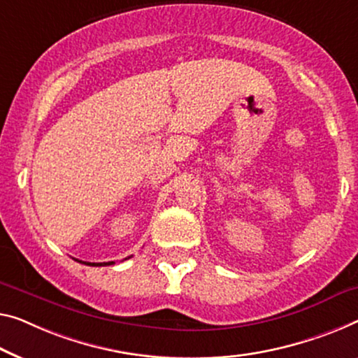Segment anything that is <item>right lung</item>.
I'll return each mask as SVG.
<instances>
[{"instance_id":"right-lung-1","label":"right lung","mask_w":358,"mask_h":358,"mask_svg":"<svg viewBox=\"0 0 358 358\" xmlns=\"http://www.w3.org/2000/svg\"><path fill=\"white\" fill-rule=\"evenodd\" d=\"M78 262H82V260H78ZM85 265H92V266H103V265H114L115 262H101V264H94V262H82Z\"/></svg>"}]
</instances>
